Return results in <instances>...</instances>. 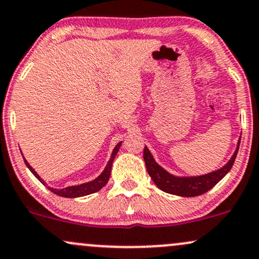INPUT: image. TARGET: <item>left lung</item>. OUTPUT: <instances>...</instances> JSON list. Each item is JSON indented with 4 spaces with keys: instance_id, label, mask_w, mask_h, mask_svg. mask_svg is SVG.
Returning <instances> with one entry per match:
<instances>
[{
    "instance_id": "obj_1",
    "label": "left lung",
    "mask_w": 259,
    "mask_h": 259,
    "mask_svg": "<svg viewBox=\"0 0 259 259\" xmlns=\"http://www.w3.org/2000/svg\"><path fill=\"white\" fill-rule=\"evenodd\" d=\"M241 138V137H240ZM240 147V139L238 141L235 151L233 156L228 161L224 166L215 171L208 172L206 175L201 176H175L168 171H166L163 167H161L159 163L154 159L153 154L150 153L147 145L144 148V162L147 166V171L150 176L154 183L157 185V188L165 193L173 194V195L184 196V197H193L199 196L205 194L206 191L214 187L221 179H223L228 175V172L232 169L235 161L236 155H238Z\"/></svg>"
}]
</instances>
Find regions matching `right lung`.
<instances>
[{
	"mask_svg": "<svg viewBox=\"0 0 259 259\" xmlns=\"http://www.w3.org/2000/svg\"><path fill=\"white\" fill-rule=\"evenodd\" d=\"M121 144H122V142L117 143V145L114 148V150H112L111 156H110V159H109L108 163H106L104 171L100 173V175L96 179H93V181H91V182H87V183H82L78 185H71V187L63 188V189H56V188H51L50 185H47V183H46L44 179H42L37 175V172H36L35 169L30 166V163L27 162L25 159H24V156H23V159H24V162H25V165L27 166V168L31 171L32 175L35 176V177L37 178L42 184L46 185V187H47L48 189L52 191V193L57 194V195H59L62 197H81V196H86V195H90V194L96 193V191L100 190L106 183H108L109 178H110V175H111L112 161H114L115 156H116V154H117L118 149H120V147H121Z\"/></svg>",
	"mask_w": 259,
	"mask_h": 259,
	"instance_id": "right-lung-1",
	"label": "right lung"
}]
</instances>
